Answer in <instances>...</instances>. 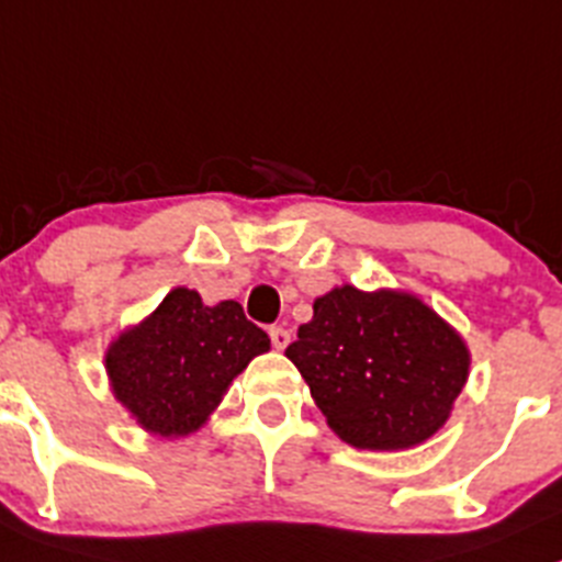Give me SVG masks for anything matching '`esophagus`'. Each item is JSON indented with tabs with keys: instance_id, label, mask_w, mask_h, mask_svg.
<instances>
[{
	"instance_id": "esophagus-1",
	"label": "esophagus",
	"mask_w": 562,
	"mask_h": 562,
	"mask_svg": "<svg viewBox=\"0 0 562 562\" xmlns=\"http://www.w3.org/2000/svg\"><path fill=\"white\" fill-rule=\"evenodd\" d=\"M267 334H270V341H272V347H276V350H284L286 345H290V330L284 328V325H270V328H267Z\"/></svg>"
}]
</instances>
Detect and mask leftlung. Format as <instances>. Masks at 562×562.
Here are the masks:
<instances>
[{
  "label": "left lung",
  "instance_id": "obj_1",
  "mask_svg": "<svg viewBox=\"0 0 562 562\" xmlns=\"http://www.w3.org/2000/svg\"><path fill=\"white\" fill-rule=\"evenodd\" d=\"M286 356L336 436L358 450L430 438L469 375L463 339L419 297L356 286L317 297Z\"/></svg>",
  "mask_w": 562,
  "mask_h": 562
}]
</instances>
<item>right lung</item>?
<instances>
[{"mask_svg":"<svg viewBox=\"0 0 562 562\" xmlns=\"http://www.w3.org/2000/svg\"><path fill=\"white\" fill-rule=\"evenodd\" d=\"M270 339L237 301L204 306L192 290L165 295L157 312L106 352L112 392L146 430L187 436L204 425L228 383Z\"/></svg>","mask_w":562,"mask_h":562,"instance_id":"1","label":"right lung"}]
</instances>
